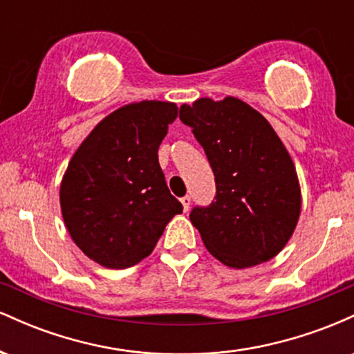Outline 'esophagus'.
<instances>
[{"label":"esophagus","mask_w":354,"mask_h":354,"mask_svg":"<svg viewBox=\"0 0 354 354\" xmlns=\"http://www.w3.org/2000/svg\"><path fill=\"white\" fill-rule=\"evenodd\" d=\"M180 201H181V205H183V209L188 211L189 209V205H191V196H188V194H186V196H183Z\"/></svg>","instance_id":"obj_1"}]
</instances>
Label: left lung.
<instances>
[{
  "label": "left lung",
  "mask_w": 354,
  "mask_h": 354,
  "mask_svg": "<svg viewBox=\"0 0 354 354\" xmlns=\"http://www.w3.org/2000/svg\"><path fill=\"white\" fill-rule=\"evenodd\" d=\"M180 120L205 149L216 183L214 201L189 213L206 250L236 270L274 258L301 209L293 160L274 129L233 96L183 104Z\"/></svg>",
  "instance_id": "8db88e82"
}]
</instances>
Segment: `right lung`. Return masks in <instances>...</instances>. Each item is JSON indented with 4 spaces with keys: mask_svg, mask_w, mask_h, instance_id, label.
Returning a JSON list of instances; mask_svg holds the SVG:
<instances>
[{
    "mask_svg": "<svg viewBox=\"0 0 354 354\" xmlns=\"http://www.w3.org/2000/svg\"><path fill=\"white\" fill-rule=\"evenodd\" d=\"M176 116L168 101L126 104L73 154L61 181V213L76 246L98 265L123 270L140 263L183 211L158 161Z\"/></svg>",
    "mask_w": 354,
    "mask_h": 354,
    "instance_id": "1",
    "label": "right lung"
}]
</instances>
